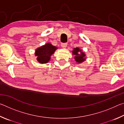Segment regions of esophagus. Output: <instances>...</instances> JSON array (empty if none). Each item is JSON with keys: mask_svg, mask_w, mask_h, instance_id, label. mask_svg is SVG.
Segmentation results:
<instances>
[{"mask_svg": "<svg viewBox=\"0 0 124 124\" xmlns=\"http://www.w3.org/2000/svg\"><path fill=\"white\" fill-rule=\"evenodd\" d=\"M67 44L66 43H62L61 44V46L62 48H63V49H65L67 47Z\"/></svg>", "mask_w": 124, "mask_h": 124, "instance_id": "obj_1", "label": "esophagus"}]
</instances>
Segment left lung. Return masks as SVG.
Here are the masks:
<instances>
[{"label": "left lung", "instance_id": "obj_1", "mask_svg": "<svg viewBox=\"0 0 124 124\" xmlns=\"http://www.w3.org/2000/svg\"><path fill=\"white\" fill-rule=\"evenodd\" d=\"M72 54L74 55V59L78 63H81L86 60V54L83 50L77 47L74 48L72 51Z\"/></svg>", "mask_w": 124, "mask_h": 124}]
</instances>
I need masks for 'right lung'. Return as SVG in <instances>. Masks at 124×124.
Returning <instances> with one entry per match:
<instances>
[{"label":"right lung","mask_w":124,"mask_h":124,"mask_svg":"<svg viewBox=\"0 0 124 124\" xmlns=\"http://www.w3.org/2000/svg\"><path fill=\"white\" fill-rule=\"evenodd\" d=\"M57 47L47 43L44 45L38 47L35 51V56L37 60L41 64L47 63L51 59V56L54 54Z\"/></svg>","instance_id":"1"}]
</instances>
